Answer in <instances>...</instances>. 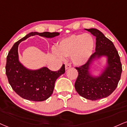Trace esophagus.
Returning <instances> with one entry per match:
<instances>
[{"label": "esophagus", "instance_id": "obj_1", "mask_svg": "<svg viewBox=\"0 0 127 127\" xmlns=\"http://www.w3.org/2000/svg\"><path fill=\"white\" fill-rule=\"evenodd\" d=\"M71 65L70 64H65V70H67L68 69V68H70V67H71Z\"/></svg>", "mask_w": 127, "mask_h": 127}]
</instances>
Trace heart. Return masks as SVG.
I'll return each mask as SVG.
<instances>
[{"label":"heart","mask_w":127,"mask_h":127,"mask_svg":"<svg viewBox=\"0 0 127 127\" xmlns=\"http://www.w3.org/2000/svg\"><path fill=\"white\" fill-rule=\"evenodd\" d=\"M94 46V40L91 35H72L61 41L58 49L54 47L52 51L61 60H64L65 56H71L74 64L82 65L86 63L93 54Z\"/></svg>","instance_id":"heart-1"}]
</instances>
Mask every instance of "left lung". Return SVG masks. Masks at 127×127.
Instances as JSON below:
<instances>
[{
    "label": "left lung",
    "mask_w": 127,
    "mask_h": 127,
    "mask_svg": "<svg viewBox=\"0 0 127 127\" xmlns=\"http://www.w3.org/2000/svg\"><path fill=\"white\" fill-rule=\"evenodd\" d=\"M96 37L95 52L85 64L76 67L78 77L74 84L81 96L91 100L106 97L115 90L121 79L122 64L117 49L111 40L95 28L85 29ZM106 57V67L98 76L91 73V65L95 59Z\"/></svg>",
    "instance_id": "8db88e82"
}]
</instances>
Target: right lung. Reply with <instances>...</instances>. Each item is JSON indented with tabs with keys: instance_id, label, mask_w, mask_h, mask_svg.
Wrapping results in <instances>:
<instances>
[{
	"instance_id": "right-lung-1",
	"label": "right lung",
	"mask_w": 127,
	"mask_h": 127,
	"mask_svg": "<svg viewBox=\"0 0 127 127\" xmlns=\"http://www.w3.org/2000/svg\"><path fill=\"white\" fill-rule=\"evenodd\" d=\"M35 35L51 38L59 35L60 33L32 32L19 39L7 56L6 74L12 88L20 96L32 101H44L53 94L58 77L65 73V65L63 64L58 71H53L46 67L30 70L21 64L19 60L18 45L21 42Z\"/></svg>"
}]
</instances>
